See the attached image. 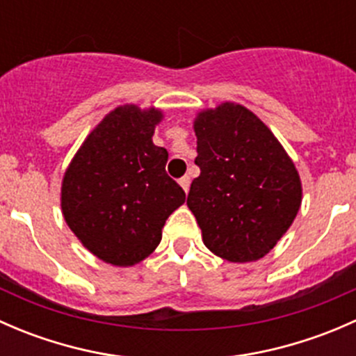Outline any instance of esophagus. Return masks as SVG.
<instances>
[{
    "mask_svg": "<svg viewBox=\"0 0 356 356\" xmlns=\"http://www.w3.org/2000/svg\"><path fill=\"white\" fill-rule=\"evenodd\" d=\"M179 184H181V188L184 189L186 193L189 191V184H191V179H189V175H184V177L179 179Z\"/></svg>",
    "mask_w": 356,
    "mask_h": 356,
    "instance_id": "34e87169",
    "label": "esophagus"
}]
</instances>
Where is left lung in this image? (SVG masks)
Segmentation results:
<instances>
[{
	"label": "left lung",
	"instance_id": "1",
	"mask_svg": "<svg viewBox=\"0 0 356 356\" xmlns=\"http://www.w3.org/2000/svg\"><path fill=\"white\" fill-rule=\"evenodd\" d=\"M195 163L188 207L211 253L234 264L260 260L293 224L301 181L270 129L245 106L222 103L195 120Z\"/></svg>",
	"mask_w": 356,
	"mask_h": 356
}]
</instances>
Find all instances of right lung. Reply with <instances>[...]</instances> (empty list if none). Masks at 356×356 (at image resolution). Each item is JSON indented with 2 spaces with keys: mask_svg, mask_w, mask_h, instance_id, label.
Listing matches in <instances>:
<instances>
[{
  "mask_svg": "<svg viewBox=\"0 0 356 356\" xmlns=\"http://www.w3.org/2000/svg\"><path fill=\"white\" fill-rule=\"evenodd\" d=\"M161 111L136 105L110 111L88 136L62 182L68 227L106 264L131 267L155 251L165 220L186 200L153 145Z\"/></svg>",
  "mask_w": 356,
  "mask_h": 356,
  "instance_id": "add662e5",
  "label": "right lung"
}]
</instances>
